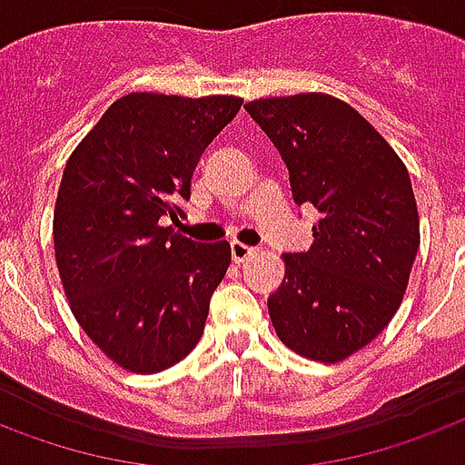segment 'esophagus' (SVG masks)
I'll use <instances>...</instances> for the list:
<instances>
[{
  "instance_id": "34e87169",
  "label": "esophagus",
  "mask_w": 465,
  "mask_h": 465,
  "mask_svg": "<svg viewBox=\"0 0 465 465\" xmlns=\"http://www.w3.org/2000/svg\"><path fill=\"white\" fill-rule=\"evenodd\" d=\"M253 253H256V249H251V246H243V243H239V242L232 243L233 263H243V261H249Z\"/></svg>"
}]
</instances>
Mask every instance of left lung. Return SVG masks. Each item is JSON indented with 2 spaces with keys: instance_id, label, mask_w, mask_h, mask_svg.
Here are the masks:
<instances>
[{
  "instance_id": "obj_1",
  "label": "left lung",
  "mask_w": 465,
  "mask_h": 465,
  "mask_svg": "<svg viewBox=\"0 0 465 465\" xmlns=\"http://www.w3.org/2000/svg\"><path fill=\"white\" fill-rule=\"evenodd\" d=\"M246 113L288 167L298 206L320 212L312 243L283 253L268 295L276 335L298 355L340 362L390 325L419 251V212L404 163L340 98H261Z\"/></svg>"
}]
</instances>
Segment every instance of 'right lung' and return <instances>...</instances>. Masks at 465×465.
<instances>
[{
	"instance_id": "add662e5",
	"label": "right lung",
	"mask_w": 465,
	"mask_h": 465,
	"mask_svg": "<svg viewBox=\"0 0 465 465\" xmlns=\"http://www.w3.org/2000/svg\"><path fill=\"white\" fill-rule=\"evenodd\" d=\"M242 103L130 93L68 157L54 209L61 283L85 335L130 372H163L204 332L232 246L167 222L180 223L202 154Z\"/></svg>"
}]
</instances>
